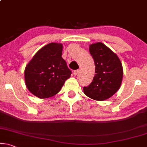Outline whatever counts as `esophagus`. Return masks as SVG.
Segmentation results:
<instances>
[{
    "instance_id": "esophagus-1",
    "label": "esophagus",
    "mask_w": 147,
    "mask_h": 147,
    "mask_svg": "<svg viewBox=\"0 0 147 147\" xmlns=\"http://www.w3.org/2000/svg\"><path fill=\"white\" fill-rule=\"evenodd\" d=\"M79 70H75V71L73 72V74H74V75H77L78 74H79Z\"/></svg>"
}]
</instances>
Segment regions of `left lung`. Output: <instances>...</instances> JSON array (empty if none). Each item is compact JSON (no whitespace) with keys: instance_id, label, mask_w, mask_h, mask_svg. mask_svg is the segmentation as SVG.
I'll return each instance as SVG.
<instances>
[{"instance_id":"obj_1","label":"left lung","mask_w":147,"mask_h":147,"mask_svg":"<svg viewBox=\"0 0 147 147\" xmlns=\"http://www.w3.org/2000/svg\"><path fill=\"white\" fill-rule=\"evenodd\" d=\"M89 52L95 62V75L91 83L83 87L84 93L94 100H105L120 89L123 77L122 63L103 43L90 45Z\"/></svg>"}]
</instances>
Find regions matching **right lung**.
<instances>
[{
  "label": "right lung",
  "instance_id": "right-lung-1",
  "mask_svg": "<svg viewBox=\"0 0 147 147\" xmlns=\"http://www.w3.org/2000/svg\"><path fill=\"white\" fill-rule=\"evenodd\" d=\"M62 44L50 43L35 54L25 69L27 89L39 98H48L60 91L71 70L62 57Z\"/></svg>",
  "mask_w": 147,
  "mask_h": 147
}]
</instances>
